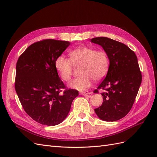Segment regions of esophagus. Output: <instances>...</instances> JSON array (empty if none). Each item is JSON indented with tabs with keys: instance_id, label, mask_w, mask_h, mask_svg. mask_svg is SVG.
I'll list each match as a JSON object with an SVG mask.
<instances>
[{
	"instance_id": "obj_1",
	"label": "esophagus",
	"mask_w": 157,
	"mask_h": 157,
	"mask_svg": "<svg viewBox=\"0 0 157 157\" xmlns=\"http://www.w3.org/2000/svg\"><path fill=\"white\" fill-rule=\"evenodd\" d=\"M80 94L82 96H90L92 94V93L89 92H82L80 93Z\"/></svg>"
}]
</instances>
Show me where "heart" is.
<instances>
[{
	"instance_id": "obj_1",
	"label": "heart",
	"mask_w": 157,
	"mask_h": 157,
	"mask_svg": "<svg viewBox=\"0 0 157 157\" xmlns=\"http://www.w3.org/2000/svg\"><path fill=\"white\" fill-rule=\"evenodd\" d=\"M73 63L83 65L82 76L70 82L71 88L79 91L85 90L93 80H101L106 76L109 68V57L104 50H97L90 46H80L70 52V59L64 55L56 58L55 67L63 80L68 82L73 75Z\"/></svg>"
}]
</instances>
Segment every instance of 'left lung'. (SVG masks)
Returning a JSON list of instances; mask_svg holds the SVG:
<instances>
[{
	"label": "left lung",
	"mask_w": 157,
	"mask_h": 157,
	"mask_svg": "<svg viewBox=\"0 0 157 157\" xmlns=\"http://www.w3.org/2000/svg\"><path fill=\"white\" fill-rule=\"evenodd\" d=\"M101 45L109 57L105 78L94 91L101 89L103 102L94 111L106 121L121 119L131 110L142 82V74L135 52L121 42L106 37L91 39Z\"/></svg>",
	"instance_id": "1"
}]
</instances>
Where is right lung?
Here are the masks:
<instances>
[{
	"label": "right lung",
	"instance_id": "right-lung-1",
	"mask_svg": "<svg viewBox=\"0 0 157 157\" xmlns=\"http://www.w3.org/2000/svg\"><path fill=\"white\" fill-rule=\"evenodd\" d=\"M70 44L46 39L31 44L16 65L15 88L26 113L39 123L56 125L64 120L78 91L67 89L61 80L55 61ZM65 90L63 95L59 92Z\"/></svg>",
	"mask_w": 157,
	"mask_h": 157
}]
</instances>
